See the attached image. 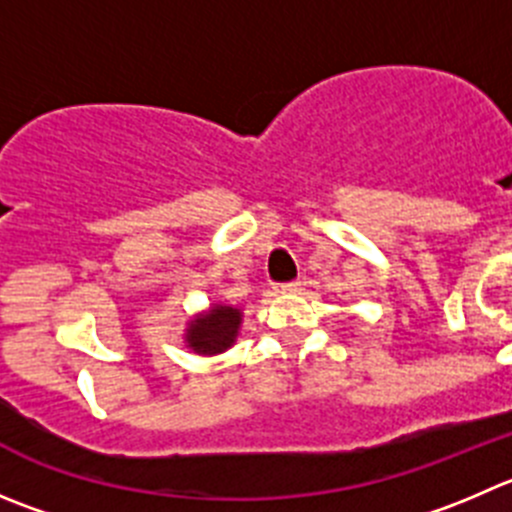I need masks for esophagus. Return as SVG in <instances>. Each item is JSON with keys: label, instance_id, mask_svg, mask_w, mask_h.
<instances>
[{"label": "esophagus", "instance_id": "obj_1", "mask_svg": "<svg viewBox=\"0 0 512 512\" xmlns=\"http://www.w3.org/2000/svg\"><path fill=\"white\" fill-rule=\"evenodd\" d=\"M299 281H289V284H279L276 286V291H279V294H289V291H296L299 289Z\"/></svg>", "mask_w": 512, "mask_h": 512}]
</instances>
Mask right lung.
I'll return each mask as SVG.
<instances>
[{"mask_svg":"<svg viewBox=\"0 0 512 512\" xmlns=\"http://www.w3.org/2000/svg\"><path fill=\"white\" fill-rule=\"evenodd\" d=\"M241 309L226 304H213L203 314L193 316L186 329V344L196 354H221L233 347L241 329Z\"/></svg>","mask_w":512,"mask_h":512,"instance_id":"right-lung-1","label":"right lung"}]
</instances>
